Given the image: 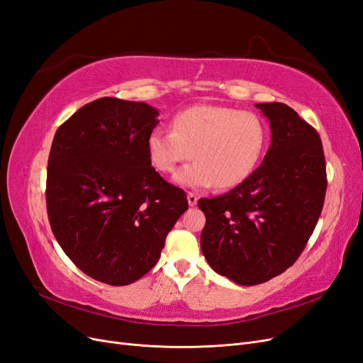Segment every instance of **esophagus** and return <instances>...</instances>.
I'll return each instance as SVG.
<instances>
[{
    "label": "esophagus",
    "mask_w": 363,
    "mask_h": 363,
    "mask_svg": "<svg viewBox=\"0 0 363 363\" xmlns=\"http://www.w3.org/2000/svg\"><path fill=\"white\" fill-rule=\"evenodd\" d=\"M196 201H199V196H196V194L188 192V203H189V206H195Z\"/></svg>",
    "instance_id": "esophagus-1"
}]
</instances>
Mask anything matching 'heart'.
<instances>
[{
  "label": "heart",
  "mask_w": 363,
  "mask_h": 363,
  "mask_svg": "<svg viewBox=\"0 0 363 363\" xmlns=\"http://www.w3.org/2000/svg\"><path fill=\"white\" fill-rule=\"evenodd\" d=\"M268 147V128L256 113L200 104L179 112L172 130H152L147 139L152 167L171 174L179 163L195 159L174 174L184 188L232 189L256 171Z\"/></svg>",
  "instance_id": "b5f03b06"
}]
</instances>
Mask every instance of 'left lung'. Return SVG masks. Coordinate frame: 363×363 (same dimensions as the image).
Returning <instances> with one entry per match:
<instances>
[{"mask_svg": "<svg viewBox=\"0 0 363 363\" xmlns=\"http://www.w3.org/2000/svg\"><path fill=\"white\" fill-rule=\"evenodd\" d=\"M256 107L271 127L262 164L230 192L199 201L207 263L242 286L265 283L294 265L320 219L327 189L318 131L283 103Z\"/></svg>", "mask_w": 363, "mask_h": 363, "instance_id": "obj_1", "label": "left lung"}]
</instances>
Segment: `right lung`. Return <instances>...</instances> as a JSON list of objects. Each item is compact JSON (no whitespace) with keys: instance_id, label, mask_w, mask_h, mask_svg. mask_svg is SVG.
Wrapping results in <instances>:
<instances>
[{"instance_id":"1","label":"right lung","mask_w":363,"mask_h":363,"mask_svg":"<svg viewBox=\"0 0 363 363\" xmlns=\"http://www.w3.org/2000/svg\"><path fill=\"white\" fill-rule=\"evenodd\" d=\"M159 112L103 96L57 128L47 171V212L59 245L86 276L112 286L156 265L188 208L184 191L151 167L148 135Z\"/></svg>"}]
</instances>
